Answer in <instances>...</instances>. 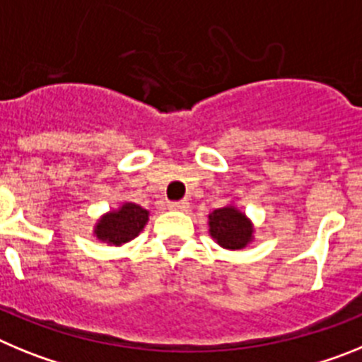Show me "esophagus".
<instances>
[{
    "label": "esophagus",
    "instance_id": "1",
    "mask_svg": "<svg viewBox=\"0 0 362 362\" xmlns=\"http://www.w3.org/2000/svg\"><path fill=\"white\" fill-rule=\"evenodd\" d=\"M168 209L175 210V212H185V210L188 209V203L187 201H172V203L168 204Z\"/></svg>",
    "mask_w": 362,
    "mask_h": 362
}]
</instances>
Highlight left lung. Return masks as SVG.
<instances>
[{
    "label": "left lung",
    "mask_w": 362,
    "mask_h": 362,
    "mask_svg": "<svg viewBox=\"0 0 362 362\" xmlns=\"http://www.w3.org/2000/svg\"><path fill=\"white\" fill-rule=\"evenodd\" d=\"M209 233L221 248L245 250L255 239V226L238 204L228 203L209 214Z\"/></svg>",
    "instance_id": "left-lung-1"
}]
</instances>
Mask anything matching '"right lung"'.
I'll list each match as a JSON object with an SVG mask.
<instances>
[{"label":"right lung","instance_id":"1","mask_svg":"<svg viewBox=\"0 0 362 362\" xmlns=\"http://www.w3.org/2000/svg\"><path fill=\"white\" fill-rule=\"evenodd\" d=\"M148 217L150 212L146 209H141L139 204L130 201H123L117 209L108 210L95 221L92 233L105 245L123 246L143 232Z\"/></svg>","mask_w":362,"mask_h":362}]
</instances>
